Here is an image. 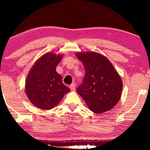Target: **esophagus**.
<instances>
[{"label": "esophagus", "instance_id": "1", "mask_svg": "<svg viewBox=\"0 0 150 150\" xmlns=\"http://www.w3.org/2000/svg\"><path fill=\"white\" fill-rule=\"evenodd\" d=\"M70 89L71 91H75V85L73 83V84H71L70 85Z\"/></svg>", "mask_w": 150, "mask_h": 150}]
</instances>
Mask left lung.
Masks as SVG:
<instances>
[{"instance_id": "1", "label": "left lung", "mask_w": 150, "mask_h": 150, "mask_svg": "<svg viewBox=\"0 0 150 150\" xmlns=\"http://www.w3.org/2000/svg\"><path fill=\"white\" fill-rule=\"evenodd\" d=\"M83 63L85 76L77 88L90 110L101 114L111 110L120 100L122 81L113 65L103 55L95 52H77Z\"/></svg>"}]
</instances>
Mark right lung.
Listing matches in <instances>:
<instances>
[{
  "label": "right lung",
  "mask_w": 150,
  "mask_h": 150,
  "mask_svg": "<svg viewBox=\"0 0 150 150\" xmlns=\"http://www.w3.org/2000/svg\"><path fill=\"white\" fill-rule=\"evenodd\" d=\"M63 54L47 52L33 65L25 82V92L30 102L42 110H50L62 100L70 88L62 83L56 66Z\"/></svg>",
  "instance_id": "obj_1"
}]
</instances>
